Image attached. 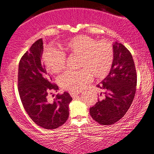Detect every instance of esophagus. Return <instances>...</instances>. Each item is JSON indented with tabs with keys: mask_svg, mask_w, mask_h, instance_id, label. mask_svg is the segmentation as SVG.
Segmentation results:
<instances>
[{
	"mask_svg": "<svg viewBox=\"0 0 154 154\" xmlns=\"http://www.w3.org/2000/svg\"><path fill=\"white\" fill-rule=\"evenodd\" d=\"M70 94L72 98H76L79 94H78V93H75V92H70Z\"/></svg>",
	"mask_w": 154,
	"mask_h": 154,
	"instance_id": "34e87169",
	"label": "esophagus"
}]
</instances>
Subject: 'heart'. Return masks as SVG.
I'll list each match as a JSON object with an SVG mask.
<instances>
[{
  "instance_id": "b5f03b06",
  "label": "heart",
  "mask_w": 154,
  "mask_h": 154,
  "mask_svg": "<svg viewBox=\"0 0 154 154\" xmlns=\"http://www.w3.org/2000/svg\"><path fill=\"white\" fill-rule=\"evenodd\" d=\"M60 49H51L44 56L45 66L53 74H58L65 68L66 54L80 56L78 71H68L59 78L60 86L70 91H79L91 81L103 79L111 70L114 61L112 45L105 40L97 41L89 36L80 35L67 41Z\"/></svg>"
}]
</instances>
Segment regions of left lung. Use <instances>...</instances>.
<instances>
[{
	"label": "left lung",
	"instance_id": "8db88e82",
	"mask_svg": "<svg viewBox=\"0 0 154 154\" xmlns=\"http://www.w3.org/2000/svg\"><path fill=\"white\" fill-rule=\"evenodd\" d=\"M114 61L109 75L97 87L105 91L104 98L90 108V114L102 125L120 120L135 97L137 74L132 54L121 43H113ZM102 95V94H101Z\"/></svg>",
	"mask_w": 154,
	"mask_h": 154
}]
</instances>
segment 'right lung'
Instances as JSON below:
<instances>
[{"label":"right lung","instance_id":"add662e5","mask_svg":"<svg viewBox=\"0 0 154 154\" xmlns=\"http://www.w3.org/2000/svg\"><path fill=\"white\" fill-rule=\"evenodd\" d=\"M43 41L33 43L21 57L19 64L18 90L21 103L30 117L45 129H55L66 122L69 104L72 97L68 92L56 95L53 101L47 96L57 91L58 86L51 83L44 63H42Z\"/></svg>","mask_w":154,"mask_h":154}]
</instances>
